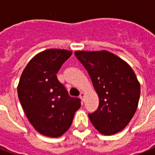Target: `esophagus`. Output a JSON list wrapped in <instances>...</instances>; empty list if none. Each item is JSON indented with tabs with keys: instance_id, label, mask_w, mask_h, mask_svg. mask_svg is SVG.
I'll list each match as a JSON object with an SVG mask.
<instances>
[{
	"instance_id": "esophagus-1",
	"label": "esophagus",
	"mask_w": 155,
	"mask_h": 155,
	"mask_svg": "<svg viewBox=\"0 0 155 155\" xmlns=\"http://www.w3.org/2000/svg\"><path fill=\"white\" fill-rule=\"evenodd\" d=\"M84 95H85V94H84V93H83V92H81V94H80V95H79V97H80V99H82V100H83Z\"/></svg>"
}]
</instances>
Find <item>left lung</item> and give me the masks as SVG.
<instances>
[{
  "label": "left lung",
  "instance_id": "8db88e82",
  "mask_svg": "<svg viewBox=\"0 0 155 155\" xmlns=\"http://www.w3.org/2000/svg\"><path fill=\"white\" fill-rule=\"evenodd\" d=\"M74 55L88 72L99 99L96 111L89 113L94 128L112 135L128 125L138 105L141 86L132 68L107 51H77Z\"/></svg>",
  "mask_w": 155,
  "mask_h": 155
}]
</instances>
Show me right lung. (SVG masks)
Returning a JSON list of instances; mask_svg holds the SVG:
<instances>
[{
    "instance_id": "right-lung-1",
    "label": "right lung",
    "mask_w": 155,
    "mask_h": 155,
    "mask_svg": "<svg viewBox=\"0 0 155 155\" xmlns=\"http://www.w3.org/2000/svg\"><path fill=\"white\" fill-rule=\"evenodd\" d=\"M71 51L48 49L29 61L18 86L19 101L35 129L44 136L57 137L71 126L81 100L73 98L56 74Z\"/></svg>"
}]
</instances>
